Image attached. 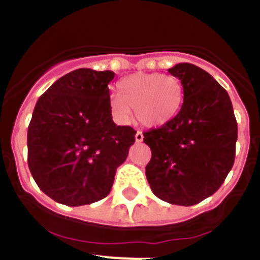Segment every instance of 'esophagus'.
<instances>
[{"label": "esophagus", "mask_w": 260, "mask_h": 260, "mask_svg": "<svg viewBox=\"0 0 260 260\" xmlns=\"http://www.w3.org/2000/svg\"><path fill=\"white\" fill-rule=\"evenodd\" d=\"M143 133H142V132H138L137 133V134H135V141H137V142H142V141H143Z\"/></svg>", "instance_id": "1"}]
</instances>
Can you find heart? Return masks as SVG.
Listing matches in <instances>:
<instances>
[{
	"instance_id": "obj_1",
	"label": "heart",
	"mask_w": 260,
	"mask_h": 260,
	"mask_svg": "<svg viewBox=\"0 0 260 260\" xmlns=\"http://www.w3.org/2000/svg\"><path fill=\"white\" fill-rule=\"evenodd\" d=\"M118 92L109 98V110L119 123H127L135 108L139 122L160 127L176 118L183 103L181 80L158 73L128 75L119 82Z\"/></svg>"
}]
</instances>
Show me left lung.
<instances>
[{
    "instance_id": "left-lung-1",
    "label": "left lung",
    "mask_w": 260,
    "mask_h": 260,
    "mask_svg": "<svg viewBox=\"0 0 260 260\" xmlns=\"http://www.w3.org/2000/svg\"><path fill=\"white\" fill-rule=\"evenodd\" d=\"M183 86L176 118L144 133L151 148L146 177L153 194L177 206H194L219 190L236 156L237 121L228 92L192 63L168 69Z\"/></svg>"
}]
</instances>
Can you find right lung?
Instances as JSON below:
<instances>
[{
	"label": "right lung",
	"instance_id": "add662e5",
	"mask_svg": "<svg viewBox=\"0 0 260 260\" xmlns=\"http://www.w3.org/2000/svg\"><path fill=\"white\" fill-rule=\"evenodd\" d=\"M113 71L78 69L39 98L27 133L28 168L40 190L71 207L102 201L135 142L109 110Z\"/></svg>",
	"mask_w": 260,
	"mask_h": 260
}]
</instances>
